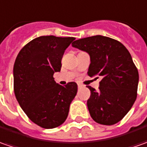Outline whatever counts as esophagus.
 Listing matches in <instances>:
<instances>
[{"mask_svg": "<svg viewBox=\"0 0 147 147\" xmlns=\"http://www.w3.org/2000/svg\"><path fill=\"white\" fill-rule=\"evenodd\" d=\"M81 87H82V84H78V88H80Z\"/></svg>", "mask_w": 147, "mask_h": 147, "instance_id": "obj_1", "label": "esophagus"}]
</instances>
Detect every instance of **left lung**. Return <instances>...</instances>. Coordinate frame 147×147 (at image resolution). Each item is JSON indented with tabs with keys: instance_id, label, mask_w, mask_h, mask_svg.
<instances>
[{
	"instance_id": "left-lung-1",
	"label": "left lung",
	"mask_w": 147,
	"mask_h": 147,
	"mask_svg": "<svg viewBox=\"0 0 147 147\" xmlns=\"http://www.w3.org/2000/svg\"><path fill=\"white\" fill-rule=\"evenodd\" d=\"M71 45L89 55L88 75L102 78L99 91L87 86L91 91L87 105L92 118L105 125L117 123L137 98L139 76L129 51L118 41L101 35L80 38Z\"/></svg>"
}]
</instances>
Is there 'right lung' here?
Segmentation results:
<instances>
[{"mask_svg": "<svg viewBox=\"0 0 147 147\" xmlns=\"http://www.w3.org/2000/svg\"><path fill=\"white\" fill-rule=\"evenodd\" d=\"M73 37L41 36L20 51L13 66V88L21 108L34 123L44 129L59 126L67 117L77 84L62 86L53 75L60 71L61 60Z\"/></svg>", "mask_w": 147, "mask_h": 147, "instance_id": "add662e5", "label": "right lung"}]
</instances>
